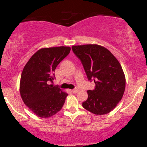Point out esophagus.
<instances>
[{
    "mask_svg": "<svg viewBox=\"0 0 147 147\" xmlns=\"http://www.w3.org/2000/svg\"><path fill=\"white\" fill-rule=\"evenodd\" d=\"M71 92H73L74 94H77L78 93V89H77V88H76V89H74V90H71Z\"/></svg>",
    "mask_w": 147,
    "mask_h": 147,
    "instance_id": "34e87169",
    "label": "esophagus"
}]
</instances>
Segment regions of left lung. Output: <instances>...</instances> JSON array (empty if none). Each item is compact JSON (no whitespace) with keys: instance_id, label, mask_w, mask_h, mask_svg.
<instances>
[{"instance_id":"left-lung-1","label":"left lung","mask_w":147,"mask_h":147,"mask_svg":"<svg viewBox=\"0 0 147 147\" xmlns=\"http://www.w3.org/2000/svg\"><path fill=\"white\" fill-rule=\"evenodd\" d=\"M72 50L81 60L89 80L95 89L88 90L82 106L92 113L104 115L112 111L123 96L126 78L122 66L109 50L96 44L73 45Z\"/></svg>"}]
</instances>
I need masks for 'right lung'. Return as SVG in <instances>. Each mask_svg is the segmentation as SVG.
Instances as JSON below:
<instances>
[{
  "instance_id": "add662e5",
  "label": "right lung",
  "mask_w": 147,
  "mask_h": 147,
  "mask_svg": "<svg viewBox=\"0 0 147 147\" xmlns=\"http://www.w3.org/2000/svg\"><path fill=\"white\" fill-rule=\"evenodd\" d=\"M71 47H45L33 54L24 67L19 91L26 106L40 118H46L60 111L68 94L48 82L53 80L58 64L69 53Z\"/></svg>"
}]
</instances>
